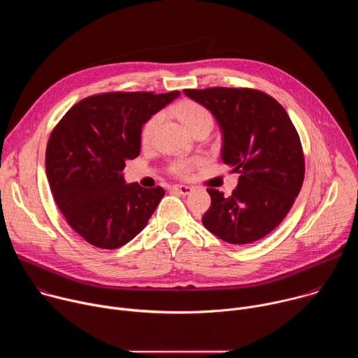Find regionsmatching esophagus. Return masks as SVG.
I'll return each instance as SVG.
<instances>
[{"label":"esophagus","instance_id":"obj_1","mask_svg":"<svg viewBox=\"0 0 358 358\" xmlns=\"http://www.w3.org/2000/svg\"><path fill=\"white\" fill-rule=\"evenodd\" d=\"M173 191H176L177 194H181V195H188L192 192V187L189 185H173Z\"/></svg>","mask_w":358,"mask_h":358}]
</instances>
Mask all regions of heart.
Returning a JSON list of instances; mask_svg holds the SVG:
<instances>
[{"label":"heart","mask_w":358,"mask_h":358,"mask_svg":"<svg viewBox=\"0 0 358 358\" xmlns=\"http://www.w3.org/2000/svg\"><path fill=\"white\" fill-rule=\"evenodd\" d=\"M174 110L188 131H191L192 129H195L196 126H199L202 123H213L210 112L203 106L195 103V101H192V100L180 101V103L174 108ZM162 119H163V115L157 113L155 116H151L145 122V124L143 126V130H141V141L144 144H148L151 141ZM191 167H192L191 162L181 160L173 166V171H174V174H177L180 177H187L191 171Z\"/></svg>","instance_id":"obj_1"}]
</instances>
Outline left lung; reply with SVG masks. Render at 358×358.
<instances>
[{
  "label": "left lung",
  "mask_w": 358,
  "mask_h": 358,
  "mask_svg": "<svg viewBox=\"0 0 358 358\" xmlns=\"http://www.w3.org/2000/svg\"><path fill=\"white\" fill-rule=\"evenodd\" d=\"M208 109L221 134V159L239 173L232 195L208 188L211 207L202 224L225 242L243 245L272 232L301 188L304 159L299 134L280 103L259 90L185 89Z\"/></svg>",
  "instance_id": "left-lung-1"
}]
</instances>
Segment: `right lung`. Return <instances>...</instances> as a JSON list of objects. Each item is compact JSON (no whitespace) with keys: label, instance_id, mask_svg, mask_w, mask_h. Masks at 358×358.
<instances>
[{"label":"right lung","instance_id":"add662e5","mask_svg":"<svg viewBox=\"0 0 358 358\" xmlns=\"http://www.w3.org/2000/svg\"><path fill=\"white\" fill-rule=\"evenodd\" d=\"M180 92H113L76 103L50 133L45 169L55 202L86 242L116 249L140 234L164 196L162 187L126 184L141 129Z\"/></svg>","mask_w":358,"mask_h":358}]
</instances>
